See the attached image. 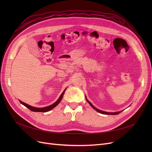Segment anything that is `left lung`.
I'll use <instances>...</instances> for the list:
<instances>
[{
  "label": "left lung",
  "instance_id": "obj_1",
  "mask_svg": "<svg viewBox=\"0 0 152 152\" xmlns=\"http://www.w3.org/2000/svg\"><path fill=\"white\" fill-rule=\"evenodd\" d=\"M86 100H87V102L89 103V104L92 107V108H94V110H96V111H97L98 112H99V113H102V114H104V115H117V114H118V113H120L121 112H114V113H109V112H103V111H102V110H98V109H97V108H96L91 103V102H89L88 100H87V99L86 98Z\"/></svg>",
  "mask_w": 152,
  "mask_h": 152
}]
</instances>
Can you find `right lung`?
Returning a JSON list of instances; mask_svg holds the SVG:
<instances>
[{"label": "right lung", "mask_w": 152, "mask_h": 152, "mask_svg": "<svg viewBox=\"0 0 152 152\" xmlns=\"http://www.w3.org/2000/svg\"><path fill=\"white\" fill-rule=\"evenodd\" d=\"M66 91V89L64 90V91L62 93V94H61V96H59V98H58V99L56 101V102H55L54 103H53V104L50 105V106H48V107H44V108H36V107H31V106L30 105H28L27 104L23 102H22L21 101H20V102L22 104H23L25 107H26V108H28L29 110H30L32 112H47L48 111H49V110H52L53 108H54V107H56V106L59 103V102H61V99L63 98V96L64 95V93H65V92Z\"/></svg>", "instance_id": "right-lung-1"}]
</instances>
